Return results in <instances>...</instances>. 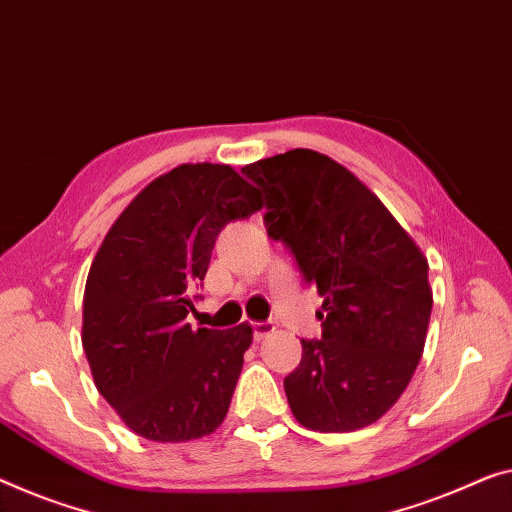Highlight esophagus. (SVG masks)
I'll return each mask as SVG.
<instances>
[{"mask_svg":"<svg viewBox=\"0 0 512 512\" xmlns=\"http://www.w3.org/2000/svg\"><path fill=\"white\" fill-rule=\"evenodd\" d=\"M273 331H276V324H273V322H253V338L257 342L264 340L266 335L273 333Z\"/></svg>","mask_w":512,"mask_h":512,"instance_id":"obj_1","label":"esophagus"}]
</instances>
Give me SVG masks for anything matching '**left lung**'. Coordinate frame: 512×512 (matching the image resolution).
Masks as SVG:
<instances>
[{
  "label": "left lung",
  "instance_id": "obj_1",
  "mask_svg": "<svg viewBox=\"0 0 512 512\" xmlns=\"http://www.w3.org/2000/svg\"><path fill=\"white\" fill-rule=\"evenodd\" d=\"M266 195L264 225L317 287L322 340H301L285 377L301 425L352 432L393 407L421 361L432 312L427 259L379 197L310 149L241 170Z\"/></svg>",
  "mask_w": 512,
  "mask_h": 512
}]
</instances>
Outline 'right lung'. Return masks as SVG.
I'll list each match as a JSON object with an SVG mask.
<instances>
[{"label": "right lung", "mask_w": 512, "mask_h": 512, "mask_svg": "<svg viewBox=\"0 0 512 512\" xmlns=\"http://www.w3.org/2000/svg\"><path fill=\"white\" fill-rule=\"evenodd\" d=\"M262 209L230 165H179L110 227L91 264L82 347L98 393L135 434L190 441L223 423L253 329H193L220 230Z\"/></svg>", "instance_id": "obj_1"}]
</instances>
